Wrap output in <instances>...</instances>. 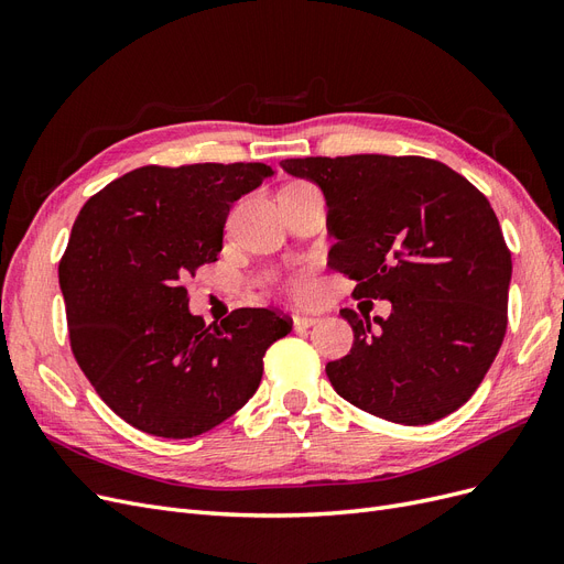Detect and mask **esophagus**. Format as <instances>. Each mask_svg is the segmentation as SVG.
<instances>
[{
	"label": "esophagus",
	"mask_w": 564,
	"mask_h": 564,
	"mask_svg": "<svg viewBox=\"0 0 564 564\" xmlns=\"http://www.w3.org/2000/svg\"><path fill=\"white\" fill-rule=\"evenodd\" d=\"M319 319L317 317H311V315H296L294 317V329H308L313 327V324H317Z\"/></svg>",
	"instance_id": "34e87169"
}]
</instances>
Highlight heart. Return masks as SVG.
Returning <instances> with one entry per match:
<instances>
[{"mask_svg":"<svg viewBox=\"0 0 564 564\" xmlns=\"http://www.w3.org/2000/svg\"><path fill=\"white\" fill-rule=\"evenodd\" d=\"M284 284H286V289H289V294H294L296 299H305V296H311V292H313L311 280H308V275H305L303 270L292 272V275L286 278Z\"/></svg>","mask_w":564,"mask_h":564,"instance_id":"obj_1","label":"heart"}]
</instances>
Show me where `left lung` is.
I'll use <instances>...</instances> for the list:
<instances>
[{
	"label": "left lung",
	"mask_w": 564,
	"mask_h": 564,
	"mask_svg": "<svg viewBox=\"0 0 564 564\" xmlns=\"http://www.w3.org/2000/svg\"><path fill=\"white\" fill-rule=\"evenodd\" d=\"M327 199L329 263L355 296L386 299L390 317L340 311L355 340L327 365L340 398L404 425L468 402L506 334L513 275L487 197L447 164L350 155L284 160Z\"/></svg>",
	"instance_id": "obj_1"
}]
</instances>
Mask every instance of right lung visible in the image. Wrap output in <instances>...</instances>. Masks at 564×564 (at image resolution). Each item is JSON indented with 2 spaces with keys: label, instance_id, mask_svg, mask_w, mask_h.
I'll return each instance as SVG.
<instances>
[{
  "label": "right lung",
  "instance_id": "obj_1",
  "mask_svg": "<svg viewBox=\"0 0 564 564\" xmlns=\"http://www.w3.org/2000/svg\"><path fill=\"white\" fill-rule=\"evenodd\" d=\"M272 169L261 162L141 166L84 204L58 265L75 360L133 429L183 440L242 409L263 355L292 329L268 308L207 327L183 280L224 249L232 204Z\"/></svg>",
  "mask_w": 564,
  "mask_h": 564
}]
</instances>
